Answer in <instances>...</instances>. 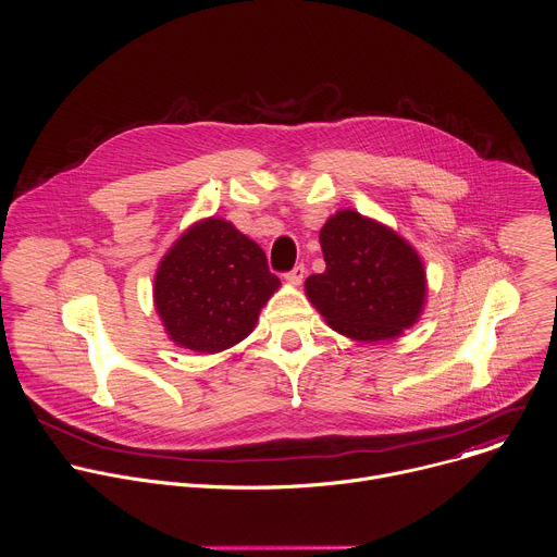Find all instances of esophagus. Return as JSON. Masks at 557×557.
<instances>
[{
	"label": "esophagus",
	"instance_id": "1",
	"mask_svg": "<svg viewBox=\"0 0 557 557\" xmlns=\"http://www.w3.org/2000/svg\"><path fill=\"white\" fill-rule=\"evenodd\" d=\"M304 275H306L304 264H297V267H293L284 277H286V282H290V284H299V282L304 280Z\"/></svg>",
	"mask_w": 557,
	"mask_h": 557
}]
</instances>
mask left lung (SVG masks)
<instances>
[{"instance_id": "left-lung-1", "label": "left lung", "mask_w": 557, "mask_h": 557, "mask_svg": "<svg viewBox=\"0 0 557 557\" xmlns=\"http://www.w3.org/2000/svg\"><path fill=\"white\" fill-rule=\"evenodd\" d=\"M320 243L326 269L306 280V293L337 333L381 342L417 322L425 271L399 235L357 211H339L320 231Z\"/></svg>"}]
</instances>
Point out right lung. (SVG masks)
Masks as SVG:
<instances>
[{
    "label": "right lung",
    "mask_w": 557,
    "mask_h": 557,
    "mask_svg": "<svg viewBox=\"0 0 557 557\" xmlns=\"http://www.w3.org/2000/svg\"><path fill=\"white\" fill-rule=\"evenodd\" d=\"M280 286L264 251L233 224L191 226L158 267L153 297L170 337L198 352L245 339Z\"/></svg>",
    "instance_id": "obj_1"
}]
</instances>
